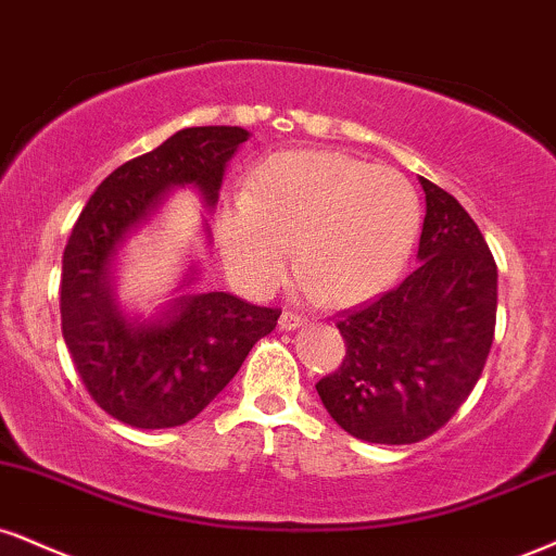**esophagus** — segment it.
I'll list each match as a JSON object with an SVG mask.
<instances>
[{"mask_svg":"<svg viewBox=\"0 0 556 556\" xmlns=\"http://www.w3.org/2000/svg\"><path fill=\"white\" fill-rule=\"evenodd\" d=\"M300 326H305V316H300V313L285 311L282 316H279V329L282 331H295Z\"/></svg>","mask_w":556,"mask_h":556,"instance_id":"obj_1","label":"esophagus"}]
</instances>
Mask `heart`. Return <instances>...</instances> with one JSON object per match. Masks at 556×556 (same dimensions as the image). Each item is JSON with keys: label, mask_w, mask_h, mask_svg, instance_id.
Segmentation results:
<instances>
[{"label": "heart", "mask_w": 556, "mask_h": 556, "mask_svg": "<svg viewBox=\"0 0 556 556\" xmlns=\"http://www.w3.org/2000/svg\"><path fill=\"white\" fill-rule=\"evenodd\" d=\"M422 204L404 173L329 150L279 152L258 165L249 191L225 204L217 240L225 269L264 295L295 264L329 305L376 298L409 264Z\"/></svg>", "instance_id": "1"}]
</instances>
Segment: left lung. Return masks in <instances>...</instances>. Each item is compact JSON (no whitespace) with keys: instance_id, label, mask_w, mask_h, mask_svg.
I'll return each mask as SVG.
<instances>
[{"instance_id":"left-lung-1","label":"left lung","mask_w":556,"mask_h":556,"mask_svg":"<svg viewBox=\"0 0 556 556\" xmlns=\"http://www.w3.org/2000/svg\"><path fill=\"white\" fill-rule=\"evenodd\" d=\"M422 264L391 292L339 313L346 354L316 391L352 438L409 445L438 432L481 378L497 320V264L451 193L419 178Z\"/></svg>"}]
</instances>
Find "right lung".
I'll return each instance as SVG.
<instances>
[{"mask_svg": "<svg viewBox=\"0 0 556 556\" xmlns=\"http://www.w3.org/2000/svg\"><path fill=\"white\" fill-rule=\"evenodd\" d=\"M240 126H191L129 160L98 186L79 214L62 261V333L77 376L118 422L165 430L197 417L274 331L277 307L230 292H186L157 316H126L113 298V261L124 240L178 186L217 204L230 157L249 142ZM193 274H186L189 287Z\"/></svg>", "mask_w": 556, "mask_h": 556, "instance_id": "obj_1", "label": "right lung"}]
</instances>
